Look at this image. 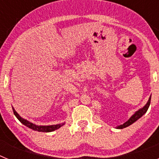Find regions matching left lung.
Returning a JSON list of instances; mask_svg holds the SVG:
<instances>
[{"label":"left lung","mask_w":159,"mask_h":159,"mask_svg":"<svg viewBox=\"0 0 159 159\" xmlns=\"http://www.w3.org/2000/svg\"><path fill=\"white\" fill-rule=\"evenodd\" d=\"M151 95L150 96V98H149V99H148V101H147V103H146V104L144 105L143 107H141L140 109H139L137 111L134 112V113L131 116H130V119H129L127 122H125L123 124L117 126V127H116V128L123 129V128H125V127H129L130 125L133 124L134 122L137 121L138 119H140V118H141L142 116H143V115H144V114L147 111V110H148L149 107H150V104H151Z\"/></svg>","instance_id":"left-lung-1"}]
</instances>
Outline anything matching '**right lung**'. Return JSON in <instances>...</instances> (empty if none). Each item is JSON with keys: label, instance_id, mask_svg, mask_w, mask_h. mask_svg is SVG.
Listing matches in <instances>:
<instances>
[{"label": "right lung", "instance_id": "add662e5", "mask_svg": "<svg viewBox=\"0 0 159 159\" xmlns=\"http://www.w3.org/2000/svg\"><path fill=\"white\" fill-rule=\"evenodd\" d=\"M12 110H13V113L15 115L16 118L18 119L20 123L22 124H24L25 126L28 127L29 128L32 129L33 130H36V131L39 132H52L54 131V130H57L60 127H61L62 126H64L65 124V123H59V124H55V125H48V126H41V125H36L35 123H32V122L29 121L27 119H24L22 118L21 116H20L19 114L16 111V110L14 109L13 107H12Z\"/></svg>", "mask_w": 159, "mask_h": 159}]
</instances>
